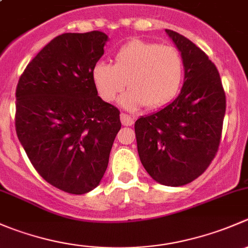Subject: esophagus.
<instances>
[{"instance_id": "obj_1", "label": "esophagus", "mask_w": 248, "mask_h": 248, "mask_svg": "<svg viewBox=\"0 0 248 248\" xmlns=\"http://www.w3.org/2000/svg\"><path fill=\"white\" fill-rule=\"evenodd\" d=\"M120 119H121V124L124 126H132L134 122V117H132L131 115L127 114H121L120 115Z\"/></svg>"}]
</instances>
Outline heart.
I'll return each instance as SVG.
<instances>
[{
  "instance_id": "1",
  "label": "heart",
  "mask_w": 248,
  "mask_h": 248,
  "mask_svg": "<svg viewBox=\"0 0 248 248\" xmlns=\"http://www.w3.org/2000/svg\"><path fill=\"white\" fill-rule=\"evenodd\" d=\"M91 78L104 102L121 97L120 104L128 110L146 106L157 109L174 99L184 78V60L176 47L133 39L115 52L114 64L97 62Z\"/></svg>"
}]
</instances>
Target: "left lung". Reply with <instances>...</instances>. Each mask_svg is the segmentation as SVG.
Wrapping results in <instances>:
<instances>
[{
    "instance_id": "obj_1",
    "label": "left lung",
    "mask_w": 248,
    "mask_h": 248,
    "mask_svg": "<svg viewBox=\"0 0 248 248\" xmlns=\"http://www.w3.org/2000/svg\"><path fill=\"white\" fill-rule=\"evenodd\" d=\"M184 60L179 96L134 124L141 164L164 186H184L207 169L218 151L226 93L216 66L189 39L166 30Z\"/></svg>"
}]
</instances>
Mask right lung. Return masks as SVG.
<instances>
[{"label": "right lung", "mask_w": 248, "mask_h": 248, "mask_svg": "<svg viewBox=\"0 0 248 248\" xmlns=\"http://www.w3.org/2000/svg\"><path fill=\"white\" fill-rule=\"evenodd\" d=\"M107 41L101 31L55 37L16 86L19 141L38 174L71 194L98 186L121 128L119 109L98 96L91 78Z\"/></svg>", "instance_id": "add662e5"}]
</instances>
